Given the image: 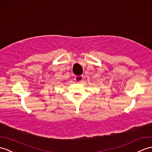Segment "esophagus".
I'll list each match as a JSON object with an SVG mask.
<instances>
[{"instance_id":"34e87169","label":"esophagus","mask_w":152,"mask_h":152,"mask_svg":"<svg viewBox=\"0 0 152 152\" xmlns=\"http://www.w3.org/2000/svg\"><path fill=\"white\" fill-rule=\"evenodd\" d=\"M83 79V76L80 75V76H76L75 77V80L77 83H81Z\"/></svg>"}]
</instances>
